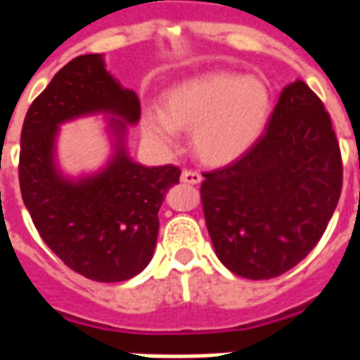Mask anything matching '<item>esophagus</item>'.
<instances>
[{
	"instance_id": "obj_1",
	"label": "esophagus",
	"mask_w": 360,
	"mask_h": 360,
	"mask_svg": "<svg viewBox=\"0 0 360 360\" xmlns=\"http://www.w3.org/2000/svg\"><path fill=\"white\" fill-rule=\"evenodd\" d=\"M181 181L186 183V185H198V183H202V174L196 172V169H185L181 174Z\"/></svg>"
}]
</instances>
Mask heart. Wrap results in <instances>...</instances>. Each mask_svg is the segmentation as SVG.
<instances>
[{
    "instance_id": "heart-1",
    "label": "heart",
    "mask_w": 360,
    "mask_h": 360,
    "mask_svg": "<svg viewBox=\"0 0 360 360\" xmlns=\"http://www.w3.org/2000/svg\"><path fill=\"white\" fill-rule=\"evenodd\" d=\"M271 110L267 86L233 72H203L164 93L162 112H149V140L169 146L175 130H194V151L203 162L224 166L259 138Z\"/></svg>"
}]
</instances>
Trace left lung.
Returning <instances> with one entry per match:
<instances>
[{
  "label": "left lung",
  "mask_w": 360,
  "mask_h": 360,
  "mask_svg": "<svg viewBox=\"0 0 360 360\" xmlns=\"http://www.w3.org/2000/svg\"><path fill=\"white\" fill-rule=\"evenodd\" d=\"M342 172L329 112L304 82H293L259 140L236 162L203 172V217L220 262L250 280L295 267L335 213Z\"/></svg>",
  "instance_id": "8db88e82"
}]
</instances>
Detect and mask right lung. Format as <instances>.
I'll use <instances>...</instances> for the list:
<instances>
[{
  "label": "right lung",
  "mask_w": 360,
  "mask_h": 360,
  "mask_svg": "<svg viewBox=\"0 0 360 360\" xmlns=\"http://www.w3.org/2000/svg\"><path fill=\"white\" fill-rule=\"evenodd\" d=\"M140 98L104 69L101 53L78 56L53 76L27 110L20 136V192L39 236L75 273L97 282H121L151 262L164 194L179 183L174 164L146 168L123 147L127 123L140 120ZM106 111L118 147L101 174L67 181L53 162L57 124Z\"/></svg>",
  "instance_id": "add662e5"
}]
</instances>
